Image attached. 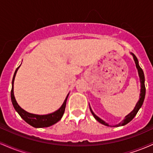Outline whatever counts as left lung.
<instances>
[{
	"instance_id": "left-lung-1",
	"label": "left lung",
	"mask_w": 153,
	"mask_h": 153,
	"mask_svg": "<svg viewBox=\"0 0 153 153\" xmlns=\"http://www.w3.org/2000/svg\"><path fill=\"white\" fill-rule=\"evenodd\" d=\"M131 54L133 56V58H134V62H135V64H136V68H137V71H138L139 77H140V84H141V90H140V99H139V101H137V104H136V106H135L134 108L132 110V111H131L130 113L129 114L126 116L125 118H124V119L122 121V122L119 123L118 124H116V125H114L113 127H121V126H124V125H125V124H128L129 122H130L133 119H134V117H135V116H136L137 114L138 111L140 110V108H141V106H143L144 100H145V91H146V90H145V75H144V73H143V69H142V68L140 67V65H139V62H138L137 58V57L133 53H131ZM90 110H91V113H92L93 116L94 117V118L96 119V120L98 121V122L101 123V124H103V125L107 126V127H111V126L108 125V124H107L106 122H105L104 121L102 120L101 119H100L99 117H97V116L94 113V111H93L92 109H91V106H90Z\"/></svg>"
}]
</instances>
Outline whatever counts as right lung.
Listing matches in <instances>:
<instances>
[{
    "mask_svg": "<svg viewBox=\"0 0 153 153\" xmlns=\"http://www.w3.org/2000/svg\"><path fill=\"white\" fill-rule=\"evenodd\" d=\"M21 66V65H20ZM18 68L16 70L14 75H13V80H12V88L11 91H10V98H11V101L13 103V106L14 107L15 110L18 112V114L20 115V117L24 119L26 123L30 124L32 127L36 128H43V127H48L50 126L53 125V124L59 122L61 118L62 117L63 114H64L65 109L66 106V102L67 99H68L69 94H68L67 97L65 98V100L63 102L62 105L61 106L60 108L56 111L53 112V113L49 114L46 115H38V114H34L29 113V112L26 111L23 108L19 106V105L17 103L16 101L14 94H13V82H14L15 76L16 75L17 71L19 68Z\"/></svg>",
    "mask_w": 153,
    "mask_h": 153,
    "instance_id": "right-lung-1",
    "label": "right lung"
}]
</instances>
